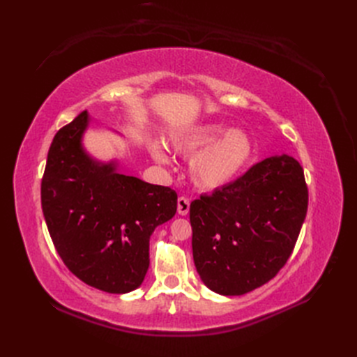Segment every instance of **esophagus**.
<instances>
[{"label":"esophagus","instance_id":"esophagus-1","mask_svg":"<svg viewBox=\"0 0 357 357\" xmlns=\"http://www.w3.org/2000/svg\"><path fill=\"white\" fill-rule=\"evenodd\" d=\"M189 199L186 197H178L177 199V211L180 215H186L189 213Z\"/></svg>","mask_w":357,"mask_h":357}]
</instances>
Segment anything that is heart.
I'll list each match as a JSON object with an SVG mask.
<instances>
[{
    "instance_id": "obj_1",
    "label": "heart",
    "mask_w": 357,
    "mask_h": 357,
    "mask_svg": "<svg viewBox=\"0 0 357 357\" xmlns=\"http://www.w3.org/2000/svg\"><path fill=\"white\" fill-rule=\"evenodd\" d=\"M226 130L222 125H201L172 135L169 143L181 155H192L190 177L204 190H215L229 185L247 167L253 155L252 139L240 129ZM159 162H168L164 147L150 146Z\"/></svg>"
}]
</instances>
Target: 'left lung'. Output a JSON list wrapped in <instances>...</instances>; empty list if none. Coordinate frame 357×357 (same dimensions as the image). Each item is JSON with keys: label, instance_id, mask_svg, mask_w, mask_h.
I'll use <instances>...</instances> for the list:
<instances>
[{"label": "left lung", "instance_id": "8db88e82", "mask_svg": "<svg viewBox=\"0 0 357 357\" xmlns=\"http://www.w3.org/2000/svg\"><path fill=\"white\" fill-rule=\"evenodd\" d=\"M308 207L304 169L291 156L266 158L190 204L193 262L215 294H248L290 257Z\"/></svg>", "mask_w": 357, "mask_h": 357}]
</instances>
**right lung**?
<instances>
[{
  "instance_id": "add662e5",
  "label": "right lung",
  "mask_w": 357,
  "mask_h": 357,
  "mask_svg": "<svg viewBox=\"0 0 357 357\" xmlns=\"http://www.w3.org/2000/svg\"><path fill=\"white\" fill-rule=\"evenodd\" d=\"M88 112L62 126L41 178V207L62 262L83 283L126 294L143 283L149 241L177 211V193L98 164L84 153Z\"/></svg>"
}]
</instances>
